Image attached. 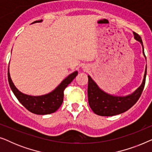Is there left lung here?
Listing matches in <instances>:
<instances>
[{
  "mask_svg": "<svg viewBox=\"0 0 152 152\" xmlns=\"http://www.w3.org/2000/svg\"><path fill=\"white\" fill-rule=\"evenodd\" d=\"M134 39L140 43L142 47V53L146 59L142 39L136 32H134ZM147 75V66L143 77L142 84L134 92L125 96H118L109 94L98 86L90 75H88V104L95 114L101 116H112L125 112L132 107L138 100L144 88Z\"/></svg>",
  "mask_w": 152,
  "mask_h": 152,
  "instance_id": "left-lung-1",
  "label": "left lung"
}]
</instances>
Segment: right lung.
Instances as JSON below:
<instances>
[{
    "instance_id": "obj_1",
    "label": "right lung",
    "mask_w": 152,
    "mask_h": 152,
    "mask_svg": "<svg viewBox=\"0 0 152 152\" xmlns=\"http://www.w3.org/2000/svg\"><path fill=\"white\" fill-rule=\"evenodd\" d=\"M43 20L33 22L41 23ZM10 66V65H9ZM78 72L75 71L70 73L51 92L42 95H30L25 94L18 90L12 82L9 68H8V82L12 92L20 102V104L28 111L37 115H47L54 113L61 107L64 99V91L70 83L77 75Z\"/></svg>"
}]
</instances>
